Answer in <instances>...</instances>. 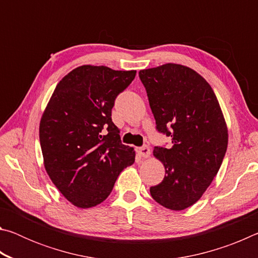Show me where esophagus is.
<instances>
[{
  "mask_svg": "<svg viewBox=\"0 0 258 258\" xmlns=\"http://www.w3.org/2000/svg\"><path fill=\"white\" fill-rule=\"evenodd\" d=\"M137 152H138L140 156L143 157V158H148V157H150L151 150H150V148L148 147V146H143L141 148H138Z\"/></svg>",
  "mask_w": 258,
  "mask_h": 258,
  "instance_id": "obj_1",
  "label": "esophagus"
}]
</instances>
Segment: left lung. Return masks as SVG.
Masks as SVG:
<instances>
[{
  "mask_svg": "<svg viewBox=\"0 0 258 258\" xmlns=\"http://www.w3.org/2000/svg\"><path fill=\"white\" fill-rule=\"evenodd\" d=\"M157 130L173 146L156 147L165 177L150 187L151 197L172 211L192 206L211 185L228 148V126L215 93L199 74L178 63L139 72Z\"/></svg>",
  "mask_w": 258,
  "mask_h": 258,
  "instance_id": "8db88e82",
  "label": "left lung"
}]
</instances>
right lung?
<instances>
[{
  "mask_svg": "<svg viewBox=\"0 0 258 258\" xmlns=\"http://www.w3.org/2000/svg\"><path fill=\"white\" fill-rule=\"evenodd\" d=\"M135 74L83 64L58 83L43 111L40 142L45 171L78 208L106 200L119 173L134 163L135 151L120 143L111 109Z\"/></svg>",
  "mask_w": 258,
  "mask_h": 258,
  "instance_id": "add662e5",
  "label": "right lung"
}]
</instances>
